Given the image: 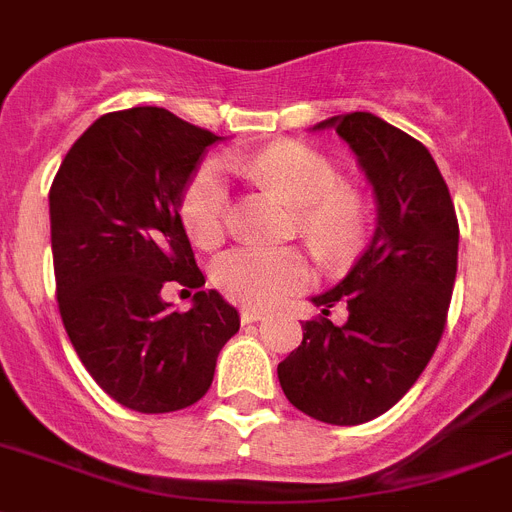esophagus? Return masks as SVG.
<instances>
[{"instance_id": "34e87169", "label": "esophagus", "mask_w": 512, "mask_h": 512, "mask_svg": "<svg viewBox=\"0 0 512 512\" xmlns=\"http://www.w3.org/2000/svg\"><path fill=\"white\" fill-rule=\"evenodd\" d=\"M260 319H262V311H260V309H252V306H244V309H242V322H244V324L260 322Z\"/></svg>"}]
</instances>
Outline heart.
<instances>
[{"label": "heart", "mask_w": 512, "mask_h": 512, "mask_svg": "<svg viewBox=\"0 0 512 512\" xmlns=\"http://www.w3.org/2000/svg\"><path fill=\"white\" fill-rule=\"evenodd\" d=\"M257 180L268 182L301 206V231L319 252L340 255L350 250L363 229L361 203L342 190V175L330 159L304 144H273L239 164ZM229 177L224 164L206 162L182 195V224L201 247L224 239L229 219ZM213 278L229 299L250 306H275L311 281L306 257L296 250L226 252Z\"/></svg>", "instance_id": "b5f03b06"}]
</instances>
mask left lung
Listing matches in <instances>:
<instances>
[{
	"label": "left lung",
	"mask_w": 512,
	"mask_h": 512,
	"mask_svg": "<svg viewBox=\"0 0 512 512\" xmlns=\"http://www.w3.org/2000/svg\"><path fill=\"white\" fill-rule=\"evenodd\" d=\"M332 131L353 149L376 195V231L350 273L314 296L324 317L304 322V340L278 379L288 402L330 425H361L391 410L433 358L451 304L459 221L430 151L371 113L335 115ZM342 300L349 322L326 319Z\"/></svg>",
	"instance_id": "8db88e82"
}]
</instances>
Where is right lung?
I'll use <instances>...</instances> for the list:
<instances>
[{"label": "right lung", "mask_w": 512, "mask_h": 512, "mask_svg": "<svg viewBox=\"0 0 512 512\" xmlns=\"http://www.w3.org/2000/svg\"><path fill=\"white\" fill-rule=\"evenodd\" d=\"M221 136L164 108L97 118L53 177L56 299L79 361L105 394L144 415L177 412L208 391L239 314L203 273L180 203L203 154ZM195 290L172 312L163 288Z\"/></svg>", "instance_id": "right-lung-1"}]
</instances>
